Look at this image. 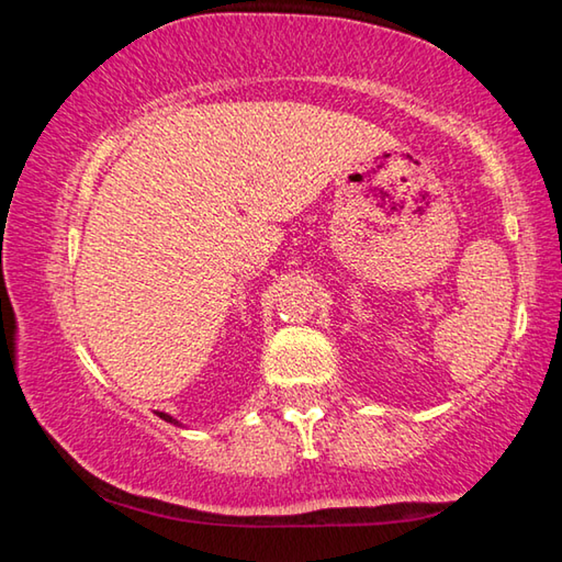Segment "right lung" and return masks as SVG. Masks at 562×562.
<instances>
[{
  "mask_svg": "<svg viewBox=\"0 0 562 562\" xmlns=\"http://www.w3.org/2000/svg\"><path fill=\"white\" fill-rule=\"evenodd\" d=\"M160 418H164V422H168V424H176V426H180V422H178V418H173V416H170V414H166V412H156Z\"/></svg>",
  "mask_w": 562,
  "mask_h": 562,
  "instance_id": "right-lung-1",
  "label": "right lung"
}]
</instances>
